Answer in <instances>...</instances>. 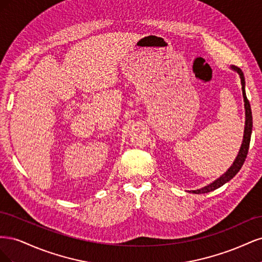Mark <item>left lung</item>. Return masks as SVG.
<instances>
[{"mask_svg":"<svg viewBox=\"0 0 262 262\" xmlns=\"http://www.w3.org/2000/svg\"><path fill=\"white\" fill-rule=\"evenodd\" d=\"M232 70H234L235 72H237L239 74L241 77V82H242V91H243V97H244V101H245V115H246V121H245V131H244V139H243V143L241 146V149L238 152V155H237L236 160L234 161L233 165L231 167L228 168V170L222 175L220 178H217L215 181H213L212 184L205 186L201 189L198 190H192V193L195 194H200V193H208L210 191H213L220 187L223 186L224 184H226L227 181L231 180L237 172H238L242 168V166L247 157L248 154V149H249V144H250V138H251V132H252V114H251V108H250V104L249 100L247 99V96H246V92H245V77H244V73L243 71L238 68L232 66L231 67Z\"/></svg>","mask_w":262,"mask_h":262,"instance_id":"obj_1","label":"left lung"}]
</instances>
